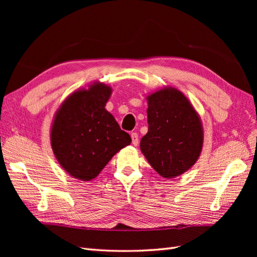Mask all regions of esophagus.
<instances>
[{
	"mask_svg": "<svg viewBox=\"0 0 257 257\" xmlns=\"http://www.w3.org/2000/svg\"><path fill=\"white\" fill-rule=\"evenodd\" d=\"M132 141H133V145H134V146H138V144H139V138H138L137 133H133V134H132Z\"/></svg>",
	"mask_w": 257,
	"mask_h": 257,
	"instance_id": "1",
	"label": "esophagus"
}]
</instances>
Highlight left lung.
Wrapping results in <instances>:
<instances>
[{"label":"left lung","mask_w":257,"mask_h":257,"mask_svg":"<svg viewBox=\"0 0 257 257\" xmlns=\"http://www.w3.org/2000/svg\"><path fill=\"white\" fill-rule=\"evenodd\" d=\"M148 133L140 150L166 179L181 176L194 166L203 148V124L189 98L174 87L147 95Z\"/></svg>","instance_id":"1"}]
</instances>
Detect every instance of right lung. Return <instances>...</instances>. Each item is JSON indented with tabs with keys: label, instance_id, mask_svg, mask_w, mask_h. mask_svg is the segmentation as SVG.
<instances>
[{
	"label": "right lung",
	"instance_id": "1",
	"mask_svg": "<svg viewBox=\"0 0 257 257\" xmlns=\"http://www.w3.org/2000/svg\"><path fill=\"white\" fill-rule=\"evenodd\" d=\"M112 88L100 81L74 90L54 114L51 146L59 165L70 177L90 181L111 158L132 143L106 103Z\"/></svg>",
	"mask_w": 257,
	"mask_h": 257
}]
</instances>
